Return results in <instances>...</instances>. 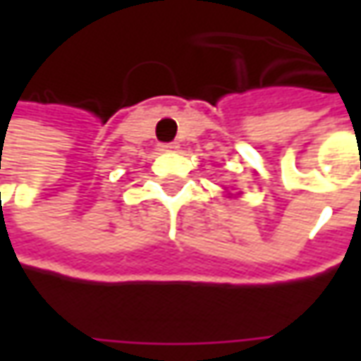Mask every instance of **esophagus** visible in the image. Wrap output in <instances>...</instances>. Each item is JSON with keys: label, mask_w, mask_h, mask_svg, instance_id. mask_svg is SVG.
I'll return each instance as SVG.
<instances>
[{"label": "esophagus", "mask_w": 361, "mask_h": 361, "mask_svg": "<svg viewBox=\"0 0 361 361\" xmlns=\"http://www.w3.org/2000/svg\"><path fill=\"white\" fill-rule=\"evenodd\" d=\"M176 148H178L176 142H164V145H160V150H162V152H173Z\"/></svg>", "instance_id": "obj_1"}]
</instances>
